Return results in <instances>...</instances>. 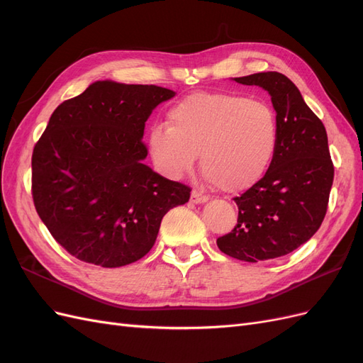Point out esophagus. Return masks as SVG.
Returning <instances> with one entry per match:
<instances>
[{
  "label": "esophagus",
  "instance_id": "obj_1",
  "mask_svg": "<svg viewBox=\"0 0 363 363\" xmlns=\"http://www.w3.org/2000/svg\"><path fill=\"white\" fill-rule=\"evenodd\" d=\"M208 200V196L206 194H203L201 191H196L194 189L192 194H191V201L194 204H201V203H206Z\"/></svg>",
  "mask_w": 363,
  "mask_h": 363
}]
</instances>
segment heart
Listing matches in <instances>:
<instances>
[{
    "instance_id": "b5f03b06",
    "label": "heart",
    "mask_w": 363,
    "mask_h": 363,
    "mask_svg": "<svg viewBox=\"0 0 363 363\" xmlns=\"http://www.w3.org/2000/svg\"><path fill=\"white\" fill-rule=\"evenodd\" d=\"M279 118L259 98L199 92L168 112V125L151 127L148 145L157 168L169 177L201 169L224 192H242L262 180L276 156Z\"/></svg>"
}]
</instances>
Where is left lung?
Segmentation results:
<instances>
[{
	"label": "left lung",
	"mask_w": 363,
	"mask_h": 363,
	"mask_svg": "<svg viewBox=\"0 0 363 363\" xmlns=\"http://www.w3.org/2000/svg\"><path fill=\"white\" fill-rule=\"evenodd\" d=\"M235 82L268 91L279 118V142L267 174L235 199L238 224L216 244L239 260H269L289 255L320 228L335 168L324 124L286 75L257 72Z\"/></svg>",
	"instance_id": "obj_1"
}]
</instances>
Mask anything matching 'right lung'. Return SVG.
Segmentation results:
<instances>
[{"mask_svg":"<svg viewBox=\"0 0 363 363\" xmlns=\"http://www.w3.org/2000/svg\"><path fill=\"white\" fill-rule=\"evenodd\" d=\"M175 95L155 84L95 82L63 101L31 156L36 212L71 256L103 268L144 257L162 218L191 188L152 171L142 138L151 112Z\"/></svg>","mask_w":363,"mask_h":363,"instance_id":"add662e5","label":"right lung"}]
</instances>
